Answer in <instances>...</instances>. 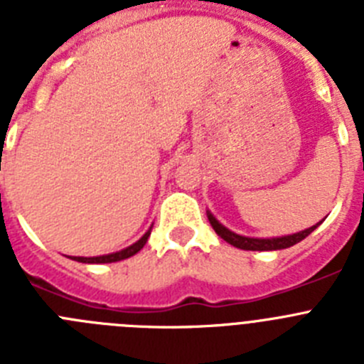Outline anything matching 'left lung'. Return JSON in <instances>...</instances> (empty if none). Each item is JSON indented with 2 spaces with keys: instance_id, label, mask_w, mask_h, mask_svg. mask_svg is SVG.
I'll use <instances>...</instances> for the list:
<instances>
[{
  "instance_id": "obj_1",
  "label": "left lung",
  "mask_w": 364,
  "mask_h": 364,
  "mask_svg": "<svg viewBox=\"0 0 364 364\" xmlns=\"http://www.w3.org/2000/svg\"><path fill=\"white\" fill-rule=\"evenodd\" d=\"M208 218H210V224L213 226V230L217 231V235L220 239H224L226 242H230L231 246L247 250V252H272V250H284V247H290L294 246V244L301 242L302 239H306L308 235L323 222L321 220L319 224H315V226L308 228V230L301 231V233L288 235V237H277V239H250V237H242V235H237L233 233V231L228 230V228H224L211 213H208Z\"/></svg>"
}]
</instances>
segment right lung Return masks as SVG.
Instances as JSON below:
<instances>
[{"mask_svg": "<svg viewBox=\"0 0 364 364\" xmlns=\"http://www.w3.org/2000/svg\"><path fill=\"white\" fill-rule=\"evenodd\" d=\"M151 235V230L144 235L142 239L134 242L133 246L125 247L122 252L111 253V255H102V257H74V260H78V262H87V264H105V262H117V260H124L127 257H133L134 253H138L144 247V244L147 242V237Z\"/></svg>", "mask_w": 364, "mask_h": 364, "instance_id": "right-lung-1", "label": "right lung"}]
</instances>
